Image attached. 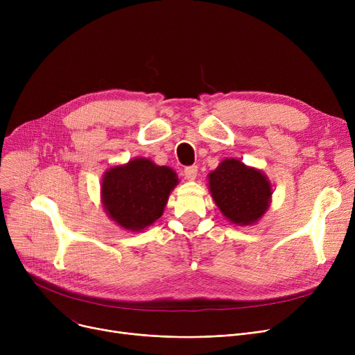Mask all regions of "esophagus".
I'll return each instance as SVG.
<instances>
[{"instance_id": "1", "label": "esophagus", "mask_w": 355, "mask_h": 355, "mask_svg": "<svg viewBox=\"0 0 355 355\" xmlns=\"http://www.w3.org/2000/svg\"><path fill=\"white\" fill-rule=\"evenodd\" d=\"M197 173H198L197 165H191V166H185V168H184V177L187 178V180H190V181L196 180Z\"/></svg>"}]
</instances>
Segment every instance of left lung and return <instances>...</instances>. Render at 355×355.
Returning <instances> with one entry per match:
<instances>
[{
    "mask_svg": "<svg viewBox=\"0 0 355 355\" xmlns=\"http://www.w3.org/2000/svg\"><path fill=\"white\" fill-rule=\"evenodd\" d=\"M209 189L223 216L237 226L256 223L272 198L268 177L234 158L223 159L209 174Z\"/></svg>",
    "mask_w": 355,
    "mask_h": 355,
    "instance_id": "1",
    "label": "left lung"
}]
</instances>
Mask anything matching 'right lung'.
Instances as JSON below:
<instances>
[{"instance_id":"add662e5","label":"right lung","mask_w":355,"mask_h":355,"mask_svg":"<svg viewBox=\"0 0 355 355\" xmlns=\"http://www.w3.org/2000/svg\"><path fill=\"white\" fill-rule=\"evenodd\" d=\"M178 184L175 171L151 159L135 158L112 166L102 180V204L118 226L141 232L158 220Z\"/></svg>"}]
</instances>
